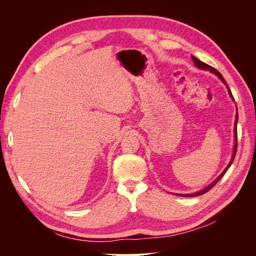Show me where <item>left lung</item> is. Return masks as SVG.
<instances>
[{
  "label": "left lung",
  "mask_w": 256,
  "mask_h": 256,
  "mask_svg": "<svg viewBox=\"0 0 256 256\" xmlns=\"http://www.w3.org/2000/svg\"><path fill=\"white\" fill-rule=\"evenodd\" d=\"M192 60H193V63H194V66L196 67H198V68H200V69H202V70H209L210 72L212 74H216V76H218V78L226 85V88H228V94H230V98L234 100V97H233V95H232V92H230V88L228 86V83L226 82V80L223 79V76H222V74L216 70V69H214V67H212V66H209V65H207V64H205V63H203L202 60H200L198 58H196V56H192ZM235 102V100H234ZM237 122H238V113H237V115H236V120H235V129H234V136H235V144H234V150H233V154H232V159H230V164H228V166L224 168V171L216 178V180L212 182V184H209L207 187H205L204 189H202V190H200V191H198V192H196V193H189V194H177V196H186V198H190V196H202V194H204V193H206L207 191H209L218 182L219 180H220V178L226 173V171L228 170L230 168V166H232V164H233V161H234V158H235V156H236V152H237Z\"/></svg>",
  "instance_id": "1"
}]
</instances>
